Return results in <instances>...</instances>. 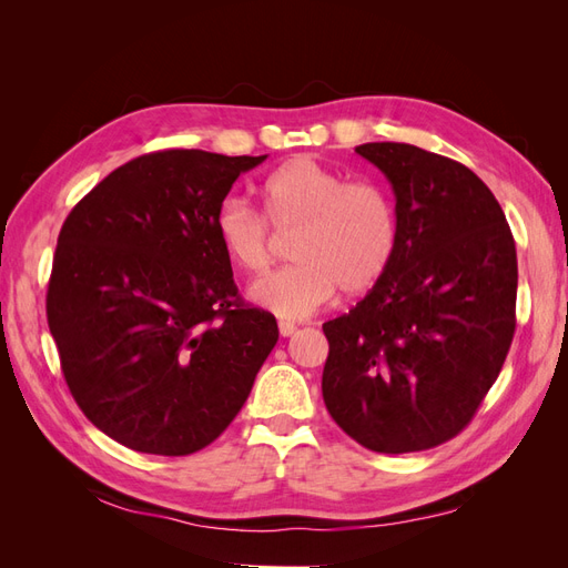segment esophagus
I'll return each mask as SVG.
<instances>
[{"label":"esophagus","instance_id":"1","mask_svg":"<svg viewBox=\"0 0 568 568\" xmlns=\"http://www.w3.org/2000/svg\"><path fill=\"white\" fill-rule=\"evenodd\" d=\"M280 334H282L284 338L294 336V334H296V324H291V322H280Z\"/></svg>","mask_w":568,"mask_h":568}]
</instances>
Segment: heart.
<instances>
[{
    "mask_svg": "<svg viewBox=\"0 0 568 568\" xmlns=\"http://www.w3.org/2000/svg\"><path fill=\"white\" fill-rule=\"evenodd\" d=\"M261 213L225 201L215 213V236L230 265L255 277L270 265V232L291 236L296 265L255 282L253 305L294 322L317 313L341 294L359 296L382 282L398 246V220L379 184L355 180L311 156H296L257 184Z\"/></svg>",
    "mask_w": 568,
    "mask_h": 568,
    "instance_id": "obj_1",
    "label": "heart"
}]
</instances>
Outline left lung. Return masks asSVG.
<instances>
[{"label":"left lung","mask_w":568,"mask_h":568,"mask_svg":"<svg viewBox=\"0 0 568 568\" xmlns=\"http://www.w3.org/2000/svg\"><path fill=\"white\" fill-rule=\"evenodd\" d=\"M390 182L398 246L329 341L322 395L367 450L403 455L457 436L500 374L517 307V248L467 165L398 142L355 146Z\"/></svg>","instance_id":"obj_1"}]
</instances>
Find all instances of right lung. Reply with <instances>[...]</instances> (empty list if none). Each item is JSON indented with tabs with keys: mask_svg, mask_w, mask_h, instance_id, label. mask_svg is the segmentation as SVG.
Listing matches in <instances>:
<instances>
[{
	"mask_svg": "<svg viewBox=\"0 0 568 568\" xmlns=\"http://www.w3.org/2000/svg\"><path fill=\"white\" fill-rule=\"evenodd\" d=\"M267 156L199 149L120 165L65 217L47 322L75 403L136 453L180 457L244 407L280 338L248 307L215 236V213Z\"/></svg>",
	"mask_w": 568,
	"mask_h": 568,
	"instance_id": "obj_1",
	"label": "right lung"
}]
</instances>
